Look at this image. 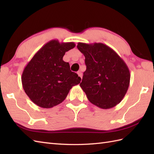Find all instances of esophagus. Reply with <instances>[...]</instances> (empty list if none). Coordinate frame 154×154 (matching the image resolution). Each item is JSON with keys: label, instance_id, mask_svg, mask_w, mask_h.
<instances>
[{"label": "esophagus", "instance_id": "1", "mask_svg": "<svg viewBox=\"0 0 154 154\" xmlns=\"http://www.w3.org/2000/svg\"><path fill=\"white\" fill-rule=\"evenodd\" d=\"M77 74H78V75H79V76L81 78H82L83 75H82V73H81V72L80 71L77 72Z\"/></svg>", "mask_w": 154, "mask_h": 154}]
</instances>
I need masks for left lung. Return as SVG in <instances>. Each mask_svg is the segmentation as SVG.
Wrapping results in <instances>:
<instances>
[{"label": "left lung", "mask_w": 154, "mask_h": 154, "mask_svg": "<svg viewBox=\"0 0 154 154\" xmlns=\"http://www.w3.org/2000/svg\"><path fill=\"white\" fill-rule=\"evenodd\" d=\"M85 60L86 71L80 87L94 105L109 109L125 96L130 80L129 69L112 48L102 43H78Z\"/></svg>", "instance_id": "obj_1"}]
</instances>
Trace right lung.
I'll return each instance as SVG.
<instances>
[{
    "label": "right lung",
    "instance_id": "obj_1",
    "mask_svg": "<svg viewBox=\"0 0 154 154\" xmlns=\"http://www.w3.org/2000/svg\"><path fill=\"white\" fill-rule=\"evenodd\" d=\"M75 47L74 42L52 40L40 49L25 67L22 83L26 94L38 106L50 109L61 103L81 77L63 60L65 52Z\"/></svg>",
    "mask_w": 154,
    "mask_h": 154
}]
</instances>
